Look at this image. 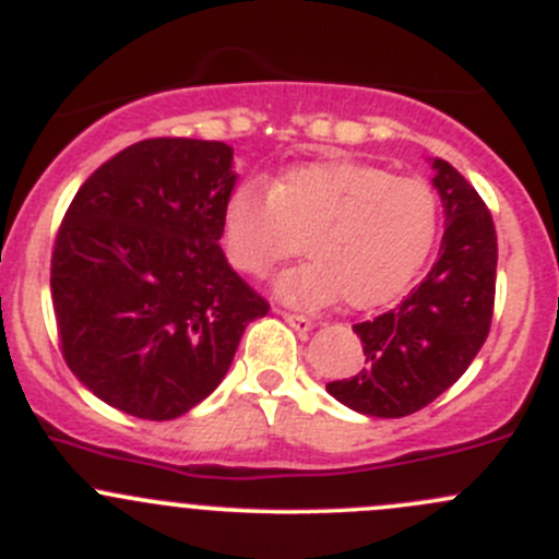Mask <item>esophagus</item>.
<instances>
[{"label": "esophagus", "mask_w": 559, "mask_h": 559, "mask_svg": "<svg viewBox=\"0 0 559 559\" xmlns=\"http://www.w3.org/2000/svg\"><path fill=\"white\" fill-rule=\"evenodd\" d=\"M281 316H284V321L289 326H295L297 332H300V335H306V332H311L313 330V321L308 319V316H300V313H289V311H278Z\"/></svg>", "instance_id": "obj_1"}]
</instances>
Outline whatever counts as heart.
<instances>
[{
  "label": "heart",
  "instance_id": "heart-1",
  "mask_svg": "<svg viewBox=\"0 0 559 559\" xmlns=\"http://www.w3.org/2000/svg\"><path fill=\"white\" fill-rule=\"evenodd\" d=\"M438 233L436 191L362 162H316L259 189L243 183L224 207V243L253 278L273 273L306 240L311 262L281 275L292 306L346 300L368 311L397 300L419 275Z\"/></svg>",
  "mask_w": 559,
  "mask_h": 559
}]
</instances>
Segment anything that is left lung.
<instances>
[{"instance_id":"1","label":"left lung","mask_w":559,"mask_h":559,"mask_svg":"<svg viewBox=\"0 0 559 559\" xmlns=\"http://www.w3.org/2000/svg\"><path fill=\"white\" fill-rule=\"evenodd\" d=\"M447 229L427 278L392 311L354 324L365 368L326 392L352 411L400 419L430 405L467 370L492 324L498 235L478 191L432 159Z\"/></svg>"}]
</instances>
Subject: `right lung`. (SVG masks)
I'll list each match as a JSON object with an SVG mask.
<instances>
[{
    "label": "right lung",
    "mask_w": 559,
    "mask_h": 559,
    "mask_svg": "<svg viewBox=\"0 0 559 559\" xmlns=\"http://www.w3.org/2000/svg\"><path fill=\"white\" fill-rule=\"evenodd\" d=\"M235 183L227 143L154 138L107 159L67 207L50 259L61 354L112 408L183 416L267 316L218 246Z\"/></svg>",
    "instance_id": "right-lung-1"
}]
</instances>
